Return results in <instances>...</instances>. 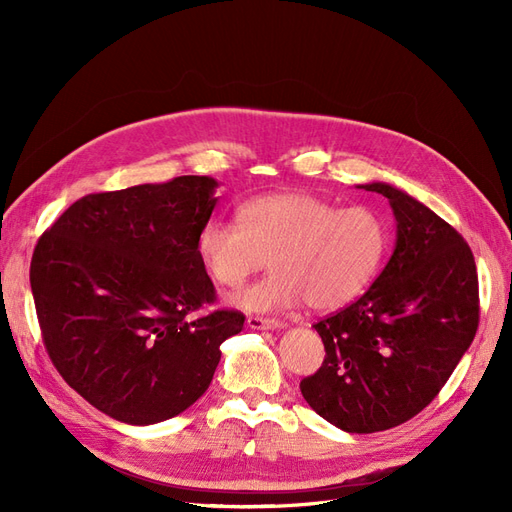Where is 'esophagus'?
Segmentation results:
<instances>
[{
    "instance_id": "esophagus-1",
    "label": "esophagus",
    "mask_w": 512,
    "mask_h": 512,
    "mask_svg": "<svg viewBox=\"0 0 512 512\" xmlns=\"http://www.w3.org/2000/svg\"><path fill=\"white\" fill-rule=\"evenodd\" d=\"M247 327L256 331H269V329H280L282 322L273 318H262V316H250L247 318Z\"/></svg>"
}]
</instances>
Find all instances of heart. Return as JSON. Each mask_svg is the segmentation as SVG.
Listing matches in <instances>:
<instances>
[{
    "instance_id": "b5f03b06",
    "label": "heart",
    "mask_w": 512,
    "mask_h": 512,
    "mask_svg": "<svg viewBox=\"0 0 512 512\" xmlns=\"http://www.w3.org/2000/svg\"><path fill=\"white\" fill-rule=\"evenodd\" d=\"M237 218L207 220L196 247L213 280L226 288H239L269 258L273 271L232 299L247 312H275L303 301L318 312L342 307L371 284L389 245L378 211L339 209L307 192L252 198Z\"/></svg>"
}]
</instances>
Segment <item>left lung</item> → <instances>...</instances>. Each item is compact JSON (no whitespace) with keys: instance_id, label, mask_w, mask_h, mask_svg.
I'll use <instances>...</instances> for the list:
<instances>
[{"instance_id":"obj_1","label":"left lung","mask_w":512,"mask_h":512,"mask_svg":"<svg viewBox=\"0 0 512 512\" xmlns=\"http://www.w3.org/2000/svg\"><path fill=\"white\" fill-rule=\"evenodd\" d=\"M359 188L389 198L395 250L359 301L314 324L327 356L301 393L331 425L374 433L410 421L451 378L478 329V275L440 215L389 183Z\"/></svg>"}]
</instances>
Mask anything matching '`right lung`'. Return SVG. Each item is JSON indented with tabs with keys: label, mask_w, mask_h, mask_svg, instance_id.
Listing matches in <instances>:
<instances>
[{
	"label": "right lung",
	"mask_w": 512,
	"mask_h": 512,
	"mask_svg": "<svg viewBox=\"0 0 512 512\" xmlns=\"http://www.w3.org/2000/svg\"><path fill=\"white\" fill-rule=\"evenodd\" d=\"M211 177L183 175L76 200L38 239L29 269L42 342L72 389L115 421L188 410L241 333L215 301L196 239L215 209Z\"/></svg>",
	"instance_id": "obj_1"
}]
</instances>
